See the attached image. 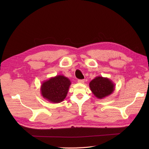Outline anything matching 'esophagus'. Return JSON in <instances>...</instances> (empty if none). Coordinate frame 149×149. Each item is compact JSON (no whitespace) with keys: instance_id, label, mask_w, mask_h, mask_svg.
<instances>
[{"instance_id":"34e87169","label":"esophagus","mask_w":149,"mask_h":149,"mask_svg":"<svg viewBox=\"0 0 149 149\" xmlns=\"http://www.w3.org/2000/svg\"><path fill=\"white\" fill-rule=\"evenodd\" d=\"M84 82V80H78V83H83Z\"/></svg>"}]
</instances>
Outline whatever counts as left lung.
<instances>
[{"mask_svg": "<svg viewBox=\"0 0 149 149\" xmlns=\"http://www.w3.org/2000/svg\"><path fill=\"white\" fill-rule=\"evenodd\" d=\"M89 88L97 98L103 99L112 94L115 84L108 78L98 76L89 83Z\"/></svg>", "mask_w": 149, "mask_h": 149, "instance_id": "1", "label": "left lung"}]
</instances>
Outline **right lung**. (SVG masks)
<instances>
[{"instance_id":"obj_1","label":"right lung","mask_w":149,"mask_h":149,"mask_svg":"<svg viewBox=\"0 0 149 149\" xmlns=\"http://www.w3.org/2000/svg\"><path fill=\"white\" fill-rule=\"evenodd\" d=\"M71 82L66 77L58 75L44 81L40 87L41 95L47 101L59 103L67 96Z\"/></svg>"}]
</instances>
